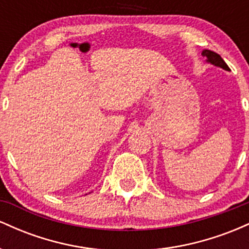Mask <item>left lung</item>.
<instances>
[{
	"instance_id": "obj_1",
	"label": "left lung",
	"mask_w": 249,
	"mask_h": 249,
	"mask_svg": "<svg viewBox=\"0 0 249 249\" xmlns=\"http://www.w3.org/2000/svg\"><path fill=\"white\" fill-rule=\"evenodd\" d=\"M202 56L206 57L207 62L212 63L213 65H216V67L222 68V69H225V70H227V71L231 70L230 68H228V65L226 64V62L221 58V56L218 55V53H214V51L204 50V51H202Z\"/></svg>"
}]
</instances>
